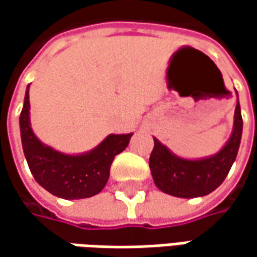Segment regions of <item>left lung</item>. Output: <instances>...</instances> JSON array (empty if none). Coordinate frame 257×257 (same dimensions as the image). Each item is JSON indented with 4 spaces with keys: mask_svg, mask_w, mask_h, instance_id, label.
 Segmentation results:
<instances>
[{
    "mask_svg": "<svg viewBox=\"0 0 257 257\" xmlns=\"http://www.w3.org/2000/svg\"><path fill=\"white\" fill-rule=\"evenodd\" d=\"M243 120L240 105L234 110V127L232 137L216 156L203 160H184L172 154L167 147L154 139V149L149 166L156 186L162 192L176 197L192 199L206 196L217 189L230 172L239 152L242 139Z\"/></svg>",
    "mask_w": 257,
    "mask_h": 257,
    "instance_id": "8db88e82",
    "label": "left lung"
}]
</instances>
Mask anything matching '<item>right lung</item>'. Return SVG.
Instances as JSON below:
<instances>
[{
    "instance_id": "add662e5",
    "label": "right lung",
    "mask_w": 257,
    "mask_h": 257,
    "mask_svg": "<svg viewBox=\"0 0 257 257\" xmlns=\"http://www.w3.org/2000/svg\"><path fill=\"white\" fill-rule=\"evenodd\" d=\"M30 95L25 93L20 115L21 142L28 167L38 184L61 199H85L100 193L110 176L114 157L130 143L133 134H110L93 152L67 156L41 143L30 127Z\"/></svg>"
}]
</instances>
